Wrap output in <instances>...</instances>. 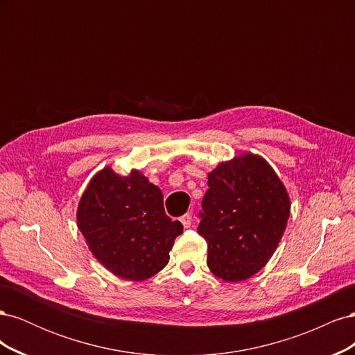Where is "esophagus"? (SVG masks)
Returning a JSON list of instances; mask_svg holds the SVG:
<instances>
[{
    "label": "esophagus",
    "instance_id": "34e87169",
    "mask_svg": "<svg viewBox=\"0 0 355 355\" xmlns=\"http://www.w3.org/2000/svg\"><path fill=\"white\" fill-rule=\"evenodd\" d=\"M180 222H182V225H184V228H191V225H192V216H191V213L184 214V216L180 218Z\"/></svg>",
    "mask_w": 355,
    "mask_h": 355
}]
</instances>
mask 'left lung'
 Segmentation results:
<instances>
[{"label": "left lung", "mask_w": 355, "mask_h": 355, "mask_svg": "<svg viewBox=\"0 0 355 355\" xmlns=\"http://www.w3.org/2000/svg\"><path fill=\"white\" fill-rule=\"evenodd\" d=\"M198 211L207 266L228 283L244 282L271 259L286 231L290 198L272 167L254 154L220 163L209 173Z\"/></svg>", "instance_id": "obj_1"}]
</instances>
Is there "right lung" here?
I'll return each instance as SVG.
<instances>
[{"instance_id": "add662e5", "label": "right lung", "mask_w": 355, "mask_h": 355, "mask_svg": "<svg viewBox=\"0 0 355 355\" xmlns=\"http://www.w3.org/2000/svg\"><path fill=\"white\" fill-rule=\"evenodd\" d=\"M78 230L106 270L144 282L167 265L182 223L164 211L163 192L141 171L128 176L105 167L84 191L77 210Z\"/></svg>"}]
</instances>
